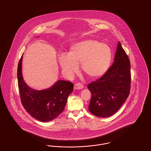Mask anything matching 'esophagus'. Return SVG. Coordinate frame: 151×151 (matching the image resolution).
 <instances>
[{
  "mask_svg": "<svg viewBox=\"0 0 151 151\" xmlns=\"http://www.w3.org/2000/svg\"><path fill=\"white\" fill-rule=\"evenodd\" d=\"M84 88V86L83 84H80V83H76L74 85V89H81Z\"/></svg>",
  "mask_w": 151,
  "mask_h": 151,
  "instance_id": "1",
  "label": "esophagus"
}]
</instances>
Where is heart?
<instances>
[{"mask_svg":"<svg viewBox=\"0 0 151 151\" xmlns=\"http://www.w3.org/2000/svg\"><path fill=\"white\" fill-rule=\"evenodd\" d=\"M62 71L67 76L79 71V63L84 73L92 78L104 75L112 60V51L106 43L89 39L75 43L70 54L62 53L58 58Z\"/></svg>","mask_w":151,"mask_h":151,"instance_id":"obj_1","label":"heart"}]
</instances>
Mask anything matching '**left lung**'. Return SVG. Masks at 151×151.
Returning <instances> with one entry per match:
<instances>
[{
    "label": "left lung",
    "instance_id": "obj_1",
    "mask_svg": "<svg viewBox=\"0 0 151 151\" xmlns=\"http://www.w3.org/2000/svg\"><path fill=\"white\" fill-rule=\"evenodd\" d=\"M130 84L129 59L118 42L113 65L101 78L88 86L92 95L90 112L101 118L115 114L129 97Z\"/></svg>",
    "mask_w": 151,
    "mask_h": 151
}]
</instances>
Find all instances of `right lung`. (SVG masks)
<instances>
[{
    "label": "right lung",
    "mask_w": 151,
    "mask_h": 151,
    "mask_svg": "<svg viewBox=\"0 0 151 151\" xmlns=\"http://www.w3.org/2000/svg\"><path fill=\"white\" fill-rule=\"evenodd\" d=\"M22 55L17 67L18 86L22 105L30 115L41 122L56 118L64 110L68 96L73 89V84L58 80L53 86L43 90L29 87L22 75Z\"/></svg>",
    "instance_id": "right-lung-1"
}]
</instances>
